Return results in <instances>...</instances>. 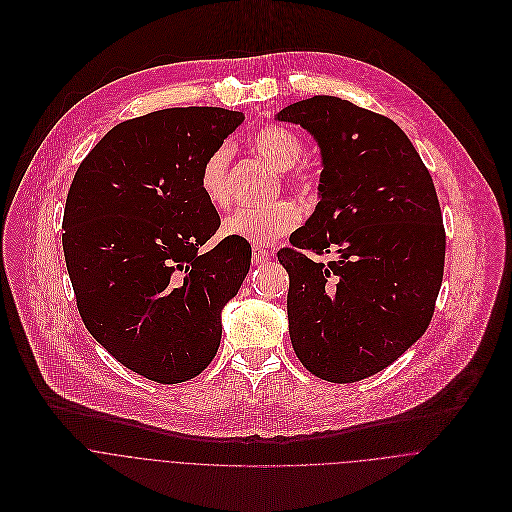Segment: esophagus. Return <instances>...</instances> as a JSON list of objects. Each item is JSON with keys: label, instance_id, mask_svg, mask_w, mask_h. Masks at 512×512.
Here are the masks:
<instances>
[{"label": "esophagus", "instance_id": "1", "mask_svg": "<svg viewBox=\"0 0 512 512\" xmlns=\"http://www.w3.org/2000/svg\"><path fill=\"white\" fill-rule=\"evenodd\" d=\"M270 256H272V254H270L266 248H262V246H254V248H252V262H254V264H262V262H266Z\"/></svg>", "mask_w": 512, "mask_h": 512}]
</instances>
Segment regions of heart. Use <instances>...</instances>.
<instances>
[{"mask_svg":"<svg viewBox=\"0 0 512 512\" xmlns=\"http://www.w3.org/2000/svg\"><path fill=\"white\" fill-rule=\"evenodd\" d=\"M254 149L270 161L276 169L282 171L284 181L297 189L305 191L311 185V177L303 165H299L305 146L301 138L284 126H266L258 130L252 138ZM230 157L232 149L226 144L215 147L209 157L203 161L199 185L207 201L226 209L232 201L230 193ZM301 220L299 209L290 201H278L264 207H240L224 220V234L248 240L252 244H272L293 230Z\"/></svg>","mask_w":512,"mask_h":512,"instance_id":"b5f03b06","label":"heart"}]
</instances>
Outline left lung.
<instances>
[{
  "label": "left lung",
  "mask_w": 512,
  "mask_h": 512,
  "mask_svg": "<svg viewBox=\"0 0 512 512\" xmlns=\"http://www.w3.org/2000/svg\"><path fill=\"white\" fill-rule=\"evenodd\" d=\"M278 120L321 147V201L278 252L288 270L293 351L311 374L357 382L392 365L428 329L445 228L432 175L386 116L337 96L286 106ZM305 251H337L327 265Z\"/></svg>",
  "instance_id": "8db88e82"
}]
</instances>
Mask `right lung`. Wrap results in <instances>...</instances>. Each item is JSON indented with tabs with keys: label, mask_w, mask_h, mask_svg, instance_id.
<instances>
[{
	"label": "right lung",
	"mask_w": 512,
	"mask_h": 512,
	"mask_svg": "<svg viewBox=\"0 0 512 512\" xmlns=\"http://www.w3.org/2000/svg\"><path fill=\"white\" fill-rule=\"evenodd\" d=\"M244 116L211 106L167 108L114 126L74 173L63 250L90 335L153 382L201 374L219 351L220 311L252 248L224 238L201 191L203 161Z\"/></svg>",
	"instance_id": "right-lung-1"
}]
</instances>
